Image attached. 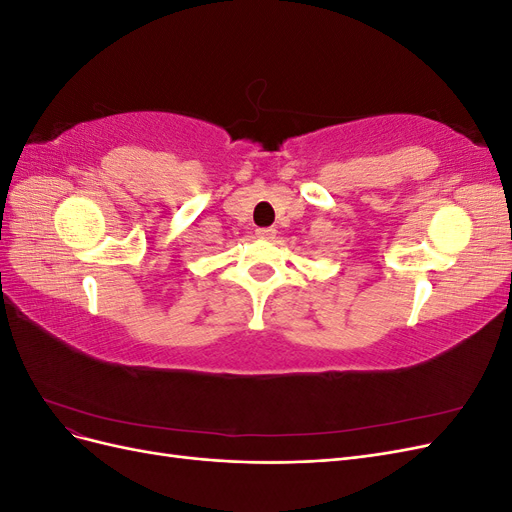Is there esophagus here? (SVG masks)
Here are the masks:
<instances>
[{
  "instance_id": "esophagus-1",
  "label": "esophagus",
  "mask_w": 512,
  "mask_h": 512,
  "mask_svg": "<svg viewBox=\"0 0 512 512\" xmlns=\"http://www.w3.org/2000/svg\"><path fill=\"white\" fill-rule=\"evenodd\" d=\"M256 235H258L260 239H273V237H275V228H258Z\"/></svg>"
}]
</instances>
